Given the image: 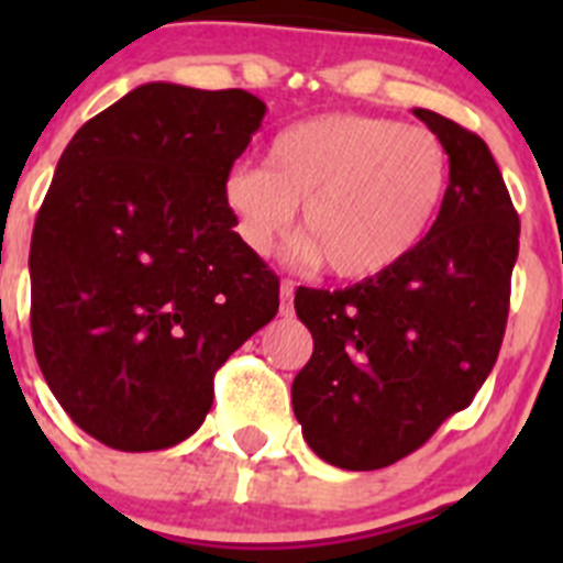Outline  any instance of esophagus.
Listing matches in <instances>:
<instances>
[{"label": "esophagus", "instance_id": "esophagus-1", "mask_svg": "<svg viewBox=\"0 0 563 563\" xmlns=\"http://www.w3.org/2000/svg\"><path fill=\"white\" fill-rule=\"evenodd\" d=\"M292 290H296L292 282H282V287H278V292H282V307H278V312L282 316H290L292 312Z\"/></svg>", "mask_w": 563, "mask_h": 563}]
</instances>
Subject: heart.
Returning <instances> with one entry per match:
<instances>
[{
    "mask_svg": "<svg viewBox=\"0 0 563 563\" xmlns=\"http://www.w3.org/2000/svg\"><path fill=\"white\" fill-rule=\"evenodd\" d=\"M451 191V154L431 129L361 112L282 129L265 166H236L222 200L251 251L267 253L301 206L305 256L346 282H372L415 256Z\"/></svg>",
    "mask_w": 563,
    "mask_h": 563,
    "instance_id": "heart-1",
    "label": "heart"
}]
</instances>
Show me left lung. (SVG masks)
I'll return each instance as SVG.
<instances>
[{
	"label": "left lung",
	"mask_w": 563,
	"mask_h": 563,
	"mask_svg": "<svg viewBox=\"0 0 563 563\" xmlns=\"http://www.w3.org/2000/svg\"><path fill=\"white\" fill-rule=\"evenodd\" d=\"M451 154L440 222L400 267L343 290H296L312 357L292 380L305 440L330 465L377 471L471 406L499 357L519 213L479 134L415 109Z\"/></svg>",
	"instance_id": "left-lung-1"
}]
</instances>
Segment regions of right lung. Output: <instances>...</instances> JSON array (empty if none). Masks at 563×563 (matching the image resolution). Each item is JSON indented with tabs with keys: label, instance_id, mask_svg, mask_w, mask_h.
Returning <instances> with one entry per match:
<instances>
[{
	"label": "right lung",
	"instance_id": "obj_1",
	"mask_svg": "<svg viewBox=\"0 0 563 563\" xmlns=\"http://www.w3.org/2000/svg\"><path fill=\"white\" fill-rule=\"evenodd\" d=\"M267 107L152 81L84 123L30 242V330L49 391L118 451L200 429L213 372L278 310L222 183Z\"/></svg>",
	"mask_w": 563,
	"mask_h": 563
}]
</instances>
